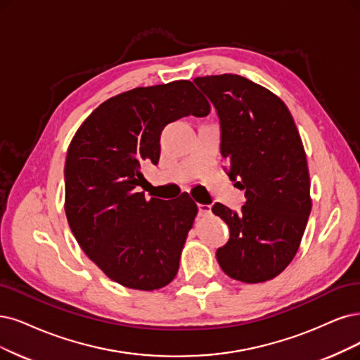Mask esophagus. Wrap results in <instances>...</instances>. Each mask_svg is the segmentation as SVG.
<instances>
[{
  "label": "esophagus",
  "instance_id": "esophagus-1",
  "mask_svg": "<svg viewBox=\"0 0 360 360\" xmlns=\"http://www.w3.org/2000/svg\"><path fill=\"white\" fill-rule=\"evenodd\" d=\"M210 212H212L210 205H198V214L200 215H209Z\"/></svg>",
  "mask_w": 360,
  "mask_h": 360
}]
</instances>
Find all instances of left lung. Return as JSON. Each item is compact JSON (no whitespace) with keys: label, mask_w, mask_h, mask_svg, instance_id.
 I'll use <instances>...</instances> for the list:
<instances>
[{"label":"left lung","mask_w":360,"mask_h":360,"mask_svg":"<svg viewBox=\"0 0 360 360\" xmlns=\"http://www.w3.org/2000/svg\"><path fill=\"white\" fill-rule=\"evenodd\" d=\"M194 84L217 108L221 154L246 197L238 214L221 203L212 207L230 229L217 259L236 281H271L294 259L311 212L300 131L281 98L242 75L197 77Z\"/></svg>","instance_id":"1"}]
</instances>
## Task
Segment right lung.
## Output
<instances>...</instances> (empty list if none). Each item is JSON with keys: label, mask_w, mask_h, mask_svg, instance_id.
Here are the masks:
<instances>
[{"label": "right lung", "mask_w": 360, "mask_h": 360, "mask_svg": "<svg viewBox=\"0 0 360 360\" xmlns=\"http://www.w3.org/2000/svg\"><path fill=\"white\" fill-rule=\"evenodd\" d=\"M209 112L194 84L178 79L110 98L75 131L65 163V214L79 248L111 281L155 290L175 278L198 209L184 194L172 203L146 200L141 166L158 163L165 126Z\"/></svg>", "instance_id": "1"}]
</instances>
